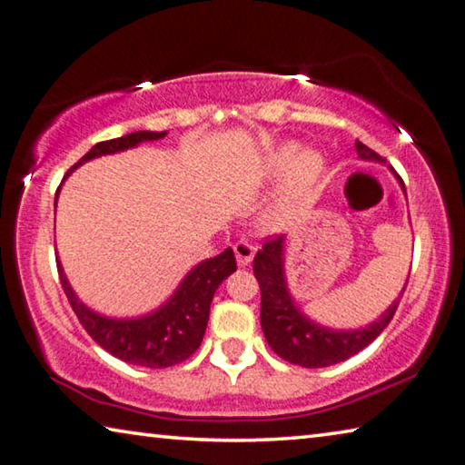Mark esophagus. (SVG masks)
Wrapping results in <instances>:
<instances>
[{
    "label": "esophagus",
    "mask_w": 465,
    "mask_h": 465,
    "mask_svg": "<svg viewBox=\"0 0 465 465\" xmlns=\"http://www.w3.org/2000/svg\"><path fill=\"white\" fill-rule=\"evenodd\" d=\"M233 252H235V261H238L240 267H248L250 261H252V256L256 252V248L250 244L248 240H240L233 244Z\"/></svg>",
    "instance_id": "34e87169"
}]
</instances>
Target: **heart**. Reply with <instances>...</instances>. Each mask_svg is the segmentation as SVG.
I'll use <instances>...</instances> for the list:
<instances>
[{"label":"heart","instance_id":"1","mask_svg":"<svg viewBox=\"0 0 465 465\" xmlns=\"http://www.w3.org/2000/svg\"><path fill=\"white\" fill-rule=\"evenodd\" d=\"M283 198L279 201L272 221L279 223L287 213L293 209V204L300 203L304 194L314 186L322 173V157L314 151H302L296 144H283L269 157V173L282 175L285 173Z\"/></svg>","mask_w":465,"mask_h":465}]
</instances>
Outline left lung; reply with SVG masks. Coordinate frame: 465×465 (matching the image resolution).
Returning <instances> with one entry per match:
<instances>
[{
    "label": "left lung",
    "instance_id": "obj_1",
    "mask_svg": "<svg viewBox=\"0 0 465 465\" xmlns=\"http://www.w3.org/2000/svg\"><path fill=\"white\" fill-rule=\"evenodd\" d=\"M360 159L382 161L379 153L356 140ZM283 235L269 238L254 256V277L261 285V325L271 350L285 362L304 368H322L351 358L372 343L391 322L405 287L391 306L371 325L356 331L327 329L302 314L287 292L283 269Z\"/></svg>",
    "mask_w": 465,
    "mask_h": 465
}]
</instances>
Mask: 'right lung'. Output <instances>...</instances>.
I'll list each match as a JSON object with an SVG mask.
<instances>
[{
	"mask_svg": "<svg viewBox=\"0 0 465 465\" xmlns=\"http://www.w3.org/2000/svg\"><path fill=\"white\" fill-rule=\"evenodd\" d=\"M167 132H132L122 138L97 143L76 165H72V173L78 165L97 159L101 154H114L132 149L144 140H159ZM60 193V188H57ZM235 271L233 250L227 248L215 259H206L183 277L178 290L159 311H154L140 319H107L84 306L64 275V269L57 259V272L65 296L76 312L80 325L97 341L103 350L124 362L146 368H167L188 360L201 345L206 322H209L211 302L217 287L223 283Z\"/></svg>",
	"mask_w": 465,
	"mask_h": 465,
	"instance_id": "obj_1",
	"label": "right lung"
}]
</instances>
